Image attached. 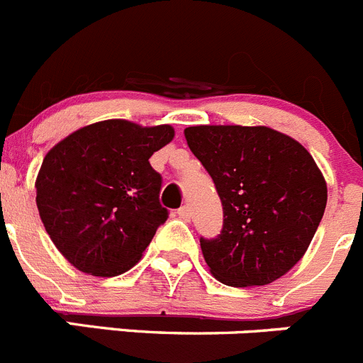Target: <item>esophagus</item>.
Wrapping results in <instances>:
<instances>
[{"label":"esophagus","instance_id":"34e87169","mask_svg":"<svg viewBox=\"0 0 363 363\" xmlns=\"http://www.w3.org/2000/svg\"><path fill=\"white\" fill-rule=\"evenodd\" d=\"M177 215L179 218H182L184 222H189V218H191V208H189V206H182V208H179Z\"/></svg>","mask_w":363,"mask_h":363}]
</instances>
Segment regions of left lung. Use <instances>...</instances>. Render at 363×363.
Here are the masks:
<instances>
[{
	"label": "left lung",
	"instance_id": "obj_1",
	"mask_svg": "<svg viewBox=\"0 0 363 363\" xmlns=\"http://www.w3.org/2000/svg\"><path fill=\"white\" fill-rule=\"evenodd\" d=\"M223 208L216 238H201L209 270L228 286H262L304 256L328 188L310 152L269 127L199 125L184 130Z\"/></svg>",
	"mask_w": 363,
	"mask_h": 363
}]
</instances>
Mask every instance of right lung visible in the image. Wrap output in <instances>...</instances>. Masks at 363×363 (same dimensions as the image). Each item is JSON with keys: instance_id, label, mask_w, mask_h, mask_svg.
I'll return each instance as SVG.
<instances>
[{"instance_id": "add662e5", "label": "right lung", "mask_w": 363, "mask_h": 363, "mask_svg": "<svg viewBox=\"0 0 363 363\" xmlns=\"http://www.w3.org/2000/svg\"><path fill=\"white\" fill-rule=\"evenodd\" d=\"M174 140L170 125L107 120L69 134L46 154L35 181L37 209L64 258L111 277L140 262L168 218L154 152Z\"/></svg>"}]
</instances>
